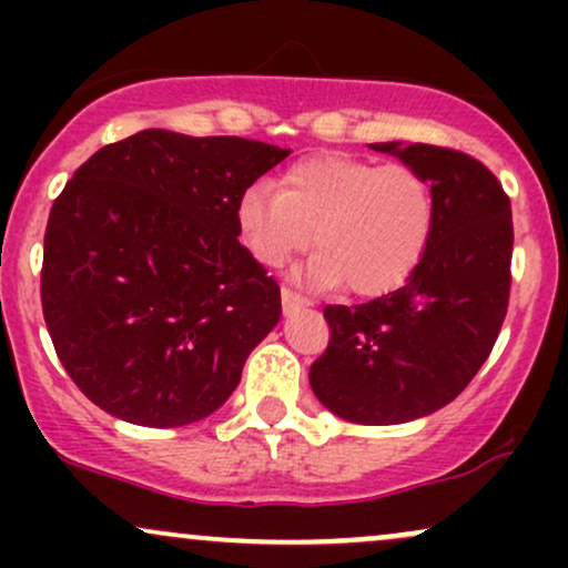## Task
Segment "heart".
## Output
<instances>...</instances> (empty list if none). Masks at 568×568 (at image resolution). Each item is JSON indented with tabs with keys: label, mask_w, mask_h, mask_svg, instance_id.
Masks as SVG:
<instances>
[{
	"label": "heart",
	"mask_w": 568,
	"mask_h": 568,
	"mask_svg": "<svg viewBox=\"0 0 568 568\" xmlns=\"http://www.w3.org/2000/svg\"><path fill=\"white\" fill-rule=\"evenodd\" d=\"M371 232L387 251V256L400 264V270L410 266L416 253H419L422 221L406 205V200L397 197V194H384L374 224H371Z\"/></svg>",
	"instance_id": "obj_1"
}]
</instances>
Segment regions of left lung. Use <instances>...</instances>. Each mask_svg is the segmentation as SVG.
I'll use <instances>...</instances> for the list:
<instances>
[{"label": "left lung", "instance_id": "left-lung-1", "mask_svg": "<svg viewBox=\"0 0 568 568\" xmlns=\"http://www.w3.org/2000/svg\"><path fill=\"white\" fill-rule=\"evenodd\" d=\"M285 158L264 141L152 128L71 175L44 232L42 312L98 408L184 427L234 393L283 312L277 283L240 245V202Z\"/></svg>", "mask_w": 568, "mask_h": 568}]
</instances>
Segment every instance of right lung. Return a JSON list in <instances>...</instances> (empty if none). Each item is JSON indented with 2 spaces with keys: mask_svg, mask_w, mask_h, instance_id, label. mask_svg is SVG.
I'll return each instance as SVG.
<instances>
[{
  "mask_svg": "<svg viewBox=\"0 0 568 568\" xmlns=\"http://www.w3.org/2000/svg\"><path fill=\"white\" fill-rule=\"evenodd\" d=\"M429 186L422 256L403 288L325 306L328 349L310 387L355 425H400L452 403L491 355L510 298L513 213L478 160L429 143H371Z\"/></svg>",
  "mask_w": 568,
  "mask_h": 568,
  "instance_id": "obj_1",
  "label": "right lung"
}]
</instances>
